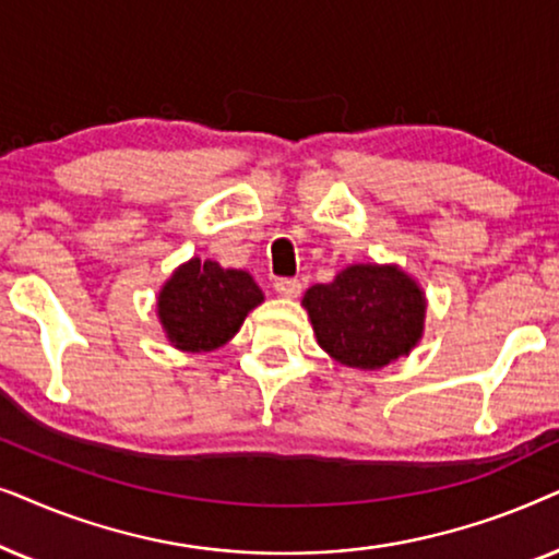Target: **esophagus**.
I'll use <instances>...</instances> for the list:
<instances>
[{"mask_svg":"<svg viewBox=\"0 0 559 559\" xmlns=\"http://www.w3.org/2000/svg\"><path fill=\"white\" fill-rule=\"evenodd\" d=\"M275 292L286 299H296L301 294V281L299 278H278L275 281Z\"/></svg>","mask_w":559,"mask_h":559,"instance_id":"34e87169","label":"esophagus"}]
</instances>
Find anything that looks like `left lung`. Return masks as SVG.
Listing matches in <instances>:
<instances>
[{"label":"left lung","mask_w":559,"mask_h":559,"mask_svg":"<svg viewBox=\"0 0 559 559\" xmlns=\"http://www.w3.org/2000/svg\"><path fill=\"white\" fill-rule=\"evenodd\" d=\"M317 342L347 368L378 370L412 353L424 332L427 299L399 265L357 263L304 294Z\"/></svg>","instance_id":"8db88e82"}]
</instances>
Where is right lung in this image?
Returning <instances> with one entry per match:
<instances>
[{
  "label": "right lung",
  "mask_w": 559,
  "mask_h": 559,
  "mask_svg": "<svg viewBox=\"0 0 559 559\" xmlns=\"http://www.w3.org/2000/svg\"><path fill=\"white\" fill-rule=\"evenodd\" d=\"M258 304L263 292L248 271L191 258L160 288L158 319L174 347L212 353L235 337Z\"/></svg>",
  "instance_id": "obj_1"
}]
</instances>
